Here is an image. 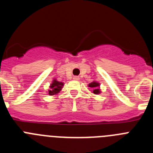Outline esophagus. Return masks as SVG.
<instances>
[{
    "label": "esophagus",
    "instance_id": "esophagus-1",
    "mask_svg": "<svg viewBox=\"0 0 153 153\" xmlns=\"http://www.w3.org/2000/svg\"><path fill=\"white\" fill-rule=\"evenodd\" d=\"M74 79H75V80H79V76H74Z\"/></svg>",
    "mask_w": 153,
    "mask_h": 153
}]
</instances>
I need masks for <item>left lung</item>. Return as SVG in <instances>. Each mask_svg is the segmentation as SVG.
Returning a JSON list of instances; mask_svg holds the SVG:
<instances>
[{"mask_svg": "<svg viewBox=\"0 0 153 153\" xmlns=\"http://www.w3.org/2000/svg\"><path fill=\"white\" fill-rule=\"evenodd\" d=\"M99 86H100V83H97V82H92V83H90V84H89V86L90 87H91V88H93L94 90H93V93H95V94H98V93H100V89H99Z\"/></svg>", "mask_w": 153, "mask_h": 153, "instance_id": "1", "label": "left lung"}]
</instances>
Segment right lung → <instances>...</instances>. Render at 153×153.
<instances>
[{
	"mask_svg": "<svg viewBox=\"0 0 153 153\" xmlns=\"http://www.w3.org/2000/svg\"><path fill=\"white\" fill-rule=\"evenodd\" d=\"M63 85V83L62 82H59V81H56V79H54L51 86V90H49L50 95H54V94L59 93L61 90Z\"/></svg>",
	"mask_w": 153,
	"mask_h": 153,
	"instance_id": "1",
	"label": "right lung"
}]
</instances>
